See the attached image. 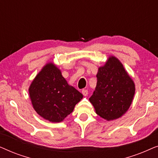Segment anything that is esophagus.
Returning <instances> with one entry per match:
<instances>
[{
    "mask_svg": "<svg viewBox=\"0 0 158 158\" xmlns=\"http://www.w3.org/2000/svg\"><path fill=\"white\" fill-rule=\"evenodd\" d=\"M82 94H83V95L84 96H88V90L87 89H83V90H82Z\"/></svg>",
    "mask_w": 158,
    "mask_h": 158,
    "instance_id": "obj_1",
    "label": "esophagus"
}]
</instances>
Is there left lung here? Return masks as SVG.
Returning a JSON list of instances; mask_svg holds the SVG:
<instances>
[{
  "instance_id": "obj_1",
  "label": "left lung",
  "mask_w": 158,
  "mask_h": 158,
  "mask_svg": "<svg viewBox=\"0 0 158 158\" xmlns=\"http://www.w3.org/2000/svg\"><path fill=\"white\" fill-rule=\"evenodd\" d=\"M96 88L89 100L96 114L108 121L122 116L130 106L135 84L119 60L110 57L98 69Z\"/></svg>"
}]
</instances>
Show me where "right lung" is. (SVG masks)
I'll return each mask as SVG.
<instances>
[{
    "label": "right lung",
    "instance_id": "obj_1",
    "mask_svg": "<svg viewBox=\"0 0 158 158\" xmlns=\"http://www.w3.org/2000/svg\"><path fill=\"white\" fill-rule=\"evenodd\" d=\"M29 90L36 113L52 122H62L83 97L81 93L68 85L60 70L52 63L43 68Z\"/></svg>",
    "mask_w": 158,
    "mask_h": 158
}]
</instances>
